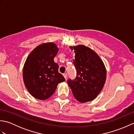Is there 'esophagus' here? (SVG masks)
Returning <instances> with one entry per match:
<instances>
[{"instance_id": "34e87169", "label": "esophagus", "mask_w": 134, "mask_h": 134, "mask_svg": "<svg viewBox=\"0 0 134 134\" xmlns=\"http://www.w3.org/2000/svg\"><path fill=\"white\" fill-rule=\"evenodd\" d=\"M63 76H64V78H65V79H67V76H68L67 74V73H64V74H63Z\"/></svg>"}]
</instances>
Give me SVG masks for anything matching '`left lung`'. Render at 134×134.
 <instances>
[{
	"mask_svg": "<svg viewBox=\"0 0 134 134\" xmlns=\"http://www.w3.org/2000/svg\"><path fill=\"white\" fill-rule=\"evenodd\" d=\"M75 52L76 78L67 81L74 97L81 102L92 101L104 87L107 71L97 54L82 45L71 47Z\"/></svg>",
	"mask_w": 134,
	"mask_h": 134,
	"instance_id": "1",
	"label": "left lung"
}]
</instances>
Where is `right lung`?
Returning <instances> with one entry per match:
<instances>
[{
	"label": "right lung",
	"mask_w": 134,
	"mask_h": 134,
	"mask_svg": "<svg viewBox=\"0 0 134 134\" xmlns=\"http://www.w3.org/2000/svg\"><path fill=\"white\" fill-rule=\"evenodd\" d=\"M58 48L53 42L37 47L26 59L23 69L25 86L34 97L44 100L52 96L59 83L65 81L53 59Z\"/></svg>",
	"instance_id": "right-lung-1"
}]
</instances>
